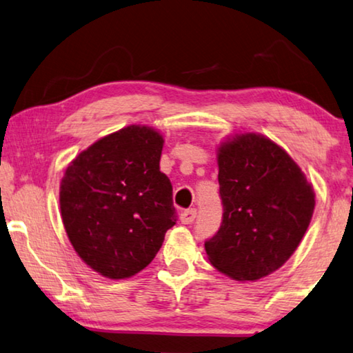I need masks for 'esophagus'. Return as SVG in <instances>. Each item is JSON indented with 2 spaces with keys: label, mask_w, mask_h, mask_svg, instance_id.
Returning <instances> with one entry per match:
<instances>
[{
  "label": "esophagus",
  "mask_w": 353,
  "mask_h": 353,
  "mask_svg": "<svg viewBox=\"0 0 353 353\" xmlns=\"http://www.w3.org/2000/svg\"><path fill=\"white\" fill-rule=\"evenodd\" d=\"M194 218H196V209L183 210L182 214H181L182 225H192V223L194 221Z\"/></svg>",
  "instance_id": "esophagus-1"
}]
</instances>
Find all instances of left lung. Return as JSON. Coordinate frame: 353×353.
<instances>
[{"instance_id": "obj_1", "label": "left lung", "mask_w": 353, "mask_h": 353, "mask_svg": "<svg viewBox=\"0 0 353 353\" xmlns=\"http://www.w3.org/2000/svg\"><path fill=\"white\" fill-rule=\"evenodd\" d=\"M223 221L204 243L218 272L257 281L284 265L303 239L316 193L292 157L261 133H237L216 148Z\"/></svg>"}]
</instances>
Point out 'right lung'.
<instances>
[{
    "mask_svg": "<svg viewBox=\"0 0 353 353\" xmlns=\"http://www.w3.org/2000/svg\"><path fill=\"white\" fill-rule=\"evenodd\" d=\"M163 143L152 127L127 125L78 154L61 179L67 237L99 275H137L176 225L171 182L160 171Z\"/></svg>",
    "mask_w": 353,
    "mask_h": 353,
    "instance_id": "1",
    "label": "right lung"
}]
</instances>
